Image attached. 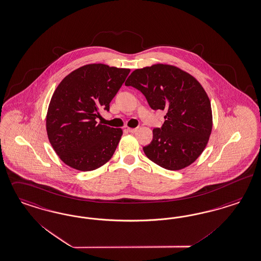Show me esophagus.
Instances as JSON below:
<instances>
[{
	"label": "esophagus",
	"mask_w": 261,
	"mask_h": 261,
	"mask_svg": "<svg viewBox=\"0 0 261 261\" xmlns=\"http://www.w3.org/2000/svg\"><path fill=\"white\" fill-rule=\"evenodd\" d=\"M137 129H138L137 127H135V128H130V127H127V128H126V130H127L128 133H130V134H135V133L137 132Z\"/></svg>",
	"instance_id": "esophagus-1"
}]
</instances>
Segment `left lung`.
<instances>
[{"instance_id":"8db88e82","label":"left lung","mask_w":261,"mask_h":261,"mask_svg":"<svg viewBox=\"0 0 261 261\" xmlns=\"http://www.w3.org/2000/svg\"><path fill=\"white\" fill-rule=\"evenodd\" d=\"M125 84L139 90L152 109L166 111L164 125L153 129L152 142L143 147L147 158L168 170L195 162L213 126L211 102L201 84L183 69L165 64L135 69Z\"/></svg>"}]
</instances>
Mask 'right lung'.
<instances>
[{"label": "right lung", "mask_w": 261, "mask_h": 261, "mask_svg": "<svg viewBox=\"0 0 261 261\" xmlns=\"http://www.w3.org/2000/svg\"><path fill=\"white\" fill-rule=\"evenodd\" d=\"M129 71L90 64L71 71L56 88L47 110L46 130L50 144L68 166L92 171L112 158L123 130L97 124L98 110H109Z\"/></svg>", "instance_id": "add662e5"}]
</instances>
